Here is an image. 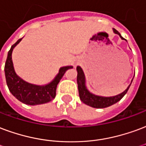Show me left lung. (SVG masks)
Listing matches in <instances>:
<instances>
[{"mask_svg":"<svg viewBox=\"0 0 146 146\" xmlns=\"http://www.w3.org/2000/svg\"><path fill=\"white\" fill-rule=\"evenodd\" d=\"M113 30H114V32L115 34H117L121 38V39H125L116 29H114ZM76 70H77V84H78L80 98V100H81L83 103L92 107V108H104L111 106L114 104L117 103V101H119L125 96V94L127 93V91L129 89V87L131 85L130 84L128 86V88L125 90L124 92L117 95V96H114V97L105 98V97L97 96V95H94L91 94V93H90L89 90L87 89L86 85H85V76H84V73L81 67L77 66ZM131 82H132V80H131Z\"/></svg>","mask_w":146,"mask_h":146,"instance_id":"8db88e82","label":"left lung"}]
</instances>
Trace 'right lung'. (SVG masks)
I'll list each match as a JSON object with an SVG mask.
<instances>
[{"label":"right lung","mask_w":146,"mask_h":146,"mask_svg":"<svg viewBox=\"0 0 146 146\" xmlns=\"http://www.w3.org/2000/svg\"><path fill=\"white\" fill-rule=\"evenodd\" d=\"M21 38L18 39L8 52L7 60L5 62L4 72L6 82L10 92L18 100L22 103L29 105H36L42 104L53 100L56 94V87L60 80L64 75L66 71L73 66H64L60 68L58 75L56 78L46 86H37L24 81L15 72L13 66L11 54L13 48L17 44L20 42Z\"/></svg>","instance_id":"1"}]
</instances>
